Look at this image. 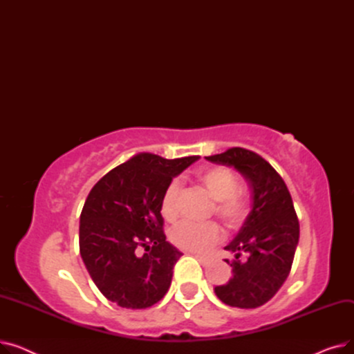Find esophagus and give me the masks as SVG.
I'll use <instances>...</instances> for the list:
<instances>
[{"instance_id": "1", "label": "esophagus", "mask_w": 354, "mask_h": 354, "mask_svg": "<svg viewBox=\"0 0 354 354\" xmlns=\"http://www.w3.org/2000/svg\"><path fill=\"white\" fill-rule=\"evenodd\" d=\"M195 258L198 259V261L202 264V266H208L209 264V261H211V259H209V257H202V255H195Z\"/></svg>"}]
</instances>
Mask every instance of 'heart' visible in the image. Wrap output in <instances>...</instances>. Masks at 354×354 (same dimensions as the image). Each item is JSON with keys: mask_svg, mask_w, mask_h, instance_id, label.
I'll list each match as a JSON object with an SVG mask.
<instances>
[{"mask_svg": "<svg viewBox=\"0 0 354 354\" xmlns=\"http://www.w3.org/2000/svg\"><path fill=\"white\" fill-rule=\"evenodd\" d=\"M198 180L207 188L216 201L215 212L228 227H236L247 216V199L238 191L235 174L224 166H212L202 169L196 175ZM179 182L172 180L167 185L160 201L162 216L172 221L178 212ZM172 244L178 248L203 252L216 244L221 238V230L215 222L199 224L194 221H180L169 232Z\"/></svg>", "mask_w": 354, "mask_h": 354, "instance_id": "obj_1", "label": "heart"}]
</instances>
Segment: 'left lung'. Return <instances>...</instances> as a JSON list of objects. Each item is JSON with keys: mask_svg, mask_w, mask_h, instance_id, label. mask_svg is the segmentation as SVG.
I'll use <instances>...</instances> for the list:
<instances>
[{"mask_svg": "<svg viewBox=\"0 0 354 354\" xmlns=\"http://www.w3.org/2000/svg\"><path fill=\"white\" fill-rule=\"evenodd\" d=\"M205 159L234 167L244 176L252 192V209L236 236L225 247L235 254L232 261L225 259L232 267V277L214 291L227 306L257 308L270 301L281 288L292 266L300 224L291 195L274 167L247 149L231 147Z\"/></svg>", "mask_w": 354, "mask_h": 354, "instance_id": "1", "label": "left lung"}]
</instances>
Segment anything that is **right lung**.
Masks as SVG:
<instances>
[{
  "label": "right lung",
  "instance_id": "add662e5",
  "mask_svg": "<svg viewBox=\"0 0 354 354\" xmlns=\"http://www.w3.org/2000/svg\"><path fill=\"white\" fill-rule=\"evenodd\" d=\"M198 159L139 153L90 191L80 215V255L111 303L147 308L169 290L182 252L166 241L160 201L172 179Z\"/></svg>",
  "mask_w": 354,
  "mask_h": 354
}]
</instances>
